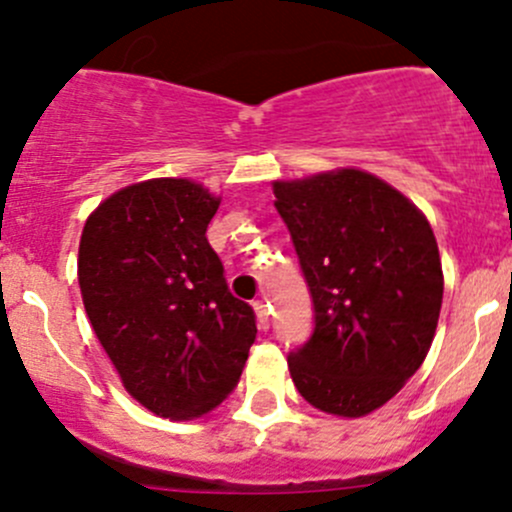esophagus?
Masks as SVG:
<instances>
[{
	"label": "esophagus",
	"instance_id": "esophagus-1",
	"mask_svg": "<svg viewBox=\"0 0 512 512\" xmlns=\"http://www.w3.org/2000/svg\"><path fill=\"white\" fill-rule=\"evenodd\" d=\"M267 307H270V304H267L265 299H257V302H255L257 322H260L262 329H270V322H272V319H270V309H267Z\"/></svg>",
	"mask_w": 512,
	"mask_h": 512
}]
</instances>
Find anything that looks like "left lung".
<instances>
[{
  "label": "left lung",
  "instance_id": "1",
  "mask_svg": "<svg viewBox=\"0 0 512 512\" xmlns=\"http://www.w3.org/2000/svg\"><path fill=\"white\" fill-rule=\"evenodd\" d=\"M272 190L314 304L312 337L287 356L294 386L327 414H371L416 374L436 334L443 272L431 225L356 168Z\"/></svg>",
  "mask_w": 512,
  "mask_h": 512
}]
</instances>
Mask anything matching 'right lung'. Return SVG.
Listing matches in <instances>:
<instances>
[{"instance_id":"obj_1","label":"right lung","mask_w":512,"mask_h":512,"mask_svg":"<svg viewBox=\"0 0 512 512\" xmlns=\"http://www.w3.org/2000/svg\"><path fill=\"white\" fill-rule=\"evenodd\" d=\"M220 198L185 178L128 185L89 215L79 287L123 386L153 414L188 421L223 404L257 337L210 247Z\"/></svg>"}]
</instances>
